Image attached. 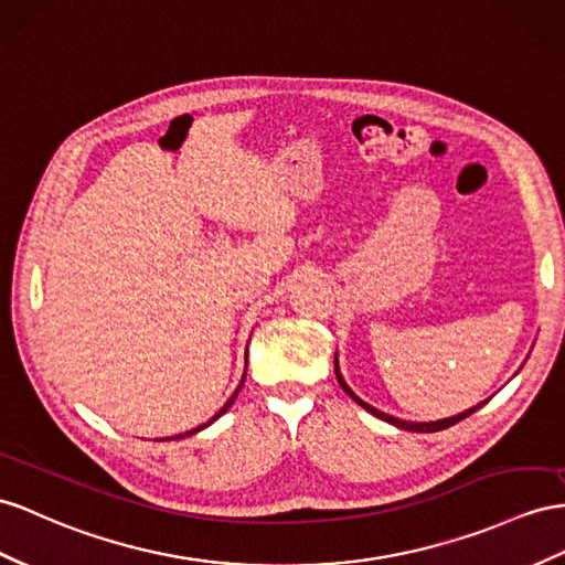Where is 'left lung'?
I'll use <instances>...</instances> for the list:
<instances>
[{"label": "left lung", "instance_id": "1", "mask_svg": "<svg viewBox=\"0 0 565 565\" xmlns=\"http://www.w3.org/2000/svg\"><path fill=\"white\" fill-rule=\"evenodd\" d=\"M334 372H337V380H339L343 392L349 394V396L358 403L360 408H365L370 415L380 417V420H384V423H388V425H394V427H398V429H408V431H439V429L451 427V425H456V423H460V420H466L468 415H472L477 408L482 406V403H477V406H472V408H468V411H462V413H458V415H454V417H444V420H434V423H411V420H401V417L382 413V411H377L374 406H370V403H365L360 396H355V392H353V388H351L349 384H345L343 374H341V370H339V353H334ZM484 403H487V401H484Z\"/></svg>", "mask_w": 565, "mask_h": 565}]
</instances>
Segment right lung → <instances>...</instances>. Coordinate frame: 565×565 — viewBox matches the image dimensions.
<instances>
[{
    "mask_svg": "<svg viewBox=\"0 0 565 565\" xmlns=\"http://www.w3.org/2000/svg\"><path fill=\"white\" fill-rule=\"evenodd\" d=\"M245 351H248V349H245ZM245 365H248V353H245ZM243 380H245V372H243ZM243 380H241V384H238V388H236V392L234 394H231V398L224 403V406L220 408V413H216L214 417H212V420H207V423H202V425H198V427H193V429H188L185 434H179V437H167V439H183V437H191V434H198L200 429H205V427H210L214 420H220V417L231 408V403H234L236 401V396H238V392H241V386H243Z\"/></svg>",
    "mask_w": 565,
    "mask_h": 565,
    "instance_id": "obj_1",
    "label": "right lung"
}]
</instances>
